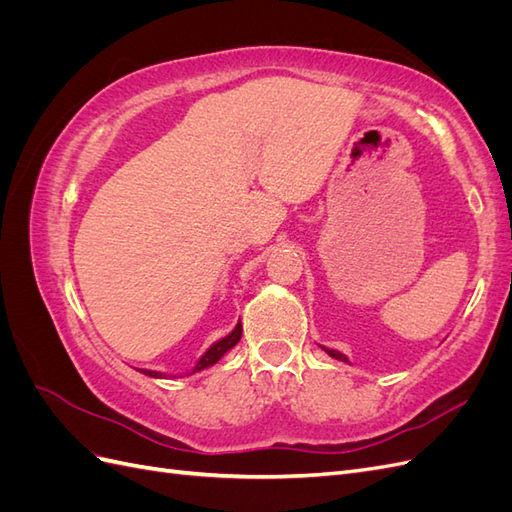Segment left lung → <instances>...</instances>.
Masks as SVG:
<instances>
[{"label": "left lung", "mask_w": 512, "mask_h": 512, "mask_svg": "<svg viewBox=\"0 0 512 512\" xmlns=\"http://www.w3.org/2000/svg\"><path fill=\"white\" fill-rule=\"evenodd\" d=\"M322 350H324V352H327L329 356H333V359H337V361H344V363H348V359H346V356H344L342 352H337V350H331V348H324V346H322Z\"/></svg>", "instance_id": "left-lung-1"}]
</instances>
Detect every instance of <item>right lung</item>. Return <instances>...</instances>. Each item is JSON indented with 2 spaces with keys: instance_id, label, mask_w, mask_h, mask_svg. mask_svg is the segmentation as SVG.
Here are the masks:
<instances>
[{
  "instance_id": "obj_1",
  "label": "right lung",
  "mask_w": 512,
  "mask_h": 512,
  "mask_svg": "<svg viewBox=\"0 0 512 512\" xmlns=\"http://www.w3.org/2000/svg\"><path fill=\"white\" fill-rule=\"evenodd\" d=\"M241 333H243V329H241V322H239L237 327H235V331L228 333L226 337H222L220 342H215L203 356H200V361L192 369V374H196V371L205 369V367H211L213 363H218L230 348L237 346V342L241 339ZM141 371H143L145 376H151V378H164V374H160V371H149V369H141Z\"/></svg>"
}]
</instances>
